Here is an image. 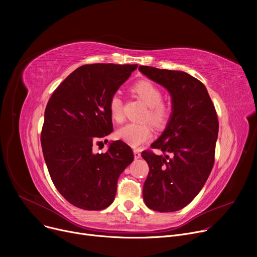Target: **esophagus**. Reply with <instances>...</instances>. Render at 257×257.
<instances>
[{"mask_svg": "<svg viewBox=\"0 0 257 257\" xmlns=\"http://www.w3.org/2000/svg\"><path fill=\"white\" fill-rule=\"evenodd\" d=\"M133 154H134V158H136V159L141 158V151H140V150L134 149V150H133Z\"/></svg>", "mask_w": 257, "mask_h": 257, "instance_id": "34e87169", "label": "esophagus"}]
</instances>
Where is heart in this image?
Instances as JSON below:
<instances>
[{
	"label": "heart",
	"mask_w": 257,
	"mask_h": 257,
	"mask_svg": "<svg viewBox=\"0 0 257 257\" xmlns=\"http://www.w3.org/2000/svg\"><path fill=\"white\" fill-rule=\"evenodd\" d=\"M133 91L149 107L146 118L155 126H163L167 123L170 109L167 105L161 103L163 92L152 81L142 80L134 84ZM110 116L115 121L123 119V101L119 93H113L108 103ZM115 137L133 148H138L152 138V129L146 123H128L115 131Z\"/></svg>",
	"instance_id": "b5f03b06"
}]
</instances>
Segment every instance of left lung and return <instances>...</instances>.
<instances>
[{
	"instance_id": "8db88e82",
	"label": "left lung",
	"mask_w": 257,
	"mask_h": 257,
	"mask_svg": "<svg viewBox=\"0 0 257 257\" xmlns=\"http://www.w3.org/2000/svg\"><path fill=\"white\" fill-rule=\"evenodd\" d=\"M171 94L172 113L163 134L151 147L168 154L144 151L149 165L144 183L146 205L159 212L177 211L204 186L214 163L219 120L205 85L180 71L139 67Z\"/></svg>"
}]
</instances>
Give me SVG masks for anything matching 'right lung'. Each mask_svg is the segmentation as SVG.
<instances>
[{"label":"right lung","mask_w":257,"mask_h":257,"mask_svg":"<svg viewBox=\"0 0 257 257\" xmlns=\"http://www.w3.org/2000/svg\"><path fill=\"white\" fill-rule=\"evenodd\" d=\"M137 69L138 64L82 65L64 79L47 104L40 137L45 161L54 185L76 207L109 206L119 175L133 161L124 142H111L102 154L93 153L92 145L112 132L109 99Z\"/></svg>","instance_id":"obj_1"}]
</instances>
